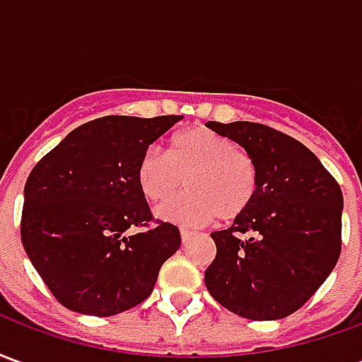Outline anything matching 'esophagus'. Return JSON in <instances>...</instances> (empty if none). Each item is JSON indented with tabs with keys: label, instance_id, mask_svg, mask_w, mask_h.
I'll use <instances>...</instances> for the list:
<instances>
[{
	"label": "esophagus",
	"instance_id": "obj_1",
	"mask_svg": "<svg viewBox=\"0 0 362 362\" xmlns=\"http://www.w3.org/2000/svg\"><path fill=\"white\" fill-rule=\"evenodd\" d=\"M180 236H182V240H184V243H188V240H192V238L196 236V233H194V230H189V228H182Z\"/></svg>",
	"mask_w": 362,
	"mask_h": 362
}]
</instances>
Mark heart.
<instances>
[{"instance_id": "b5f03b06", "label": "heart", "mask_w": 362, "mask_h": 362, "mask_svg": "<svg viewBox=\"0 0 362 362\" xmlns=\"http://www.w3.org/2000/svg\"><path fill=\"white\" fill-rule=\"evenodd\" d=\"M186 196L158 209V217L176 225H205L243 217L258 194L256 160L227 135L209 127H188L176 134L166 155L149 147L137 165V184L153 204H165L180 192Z\"/></svg>"}]
</instances>
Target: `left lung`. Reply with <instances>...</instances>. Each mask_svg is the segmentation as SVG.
<instances>
[{
    "label": "left lung",
    "mask_w": 362,
    "mask_h": 362,
    "mask_svg": "<svg viewBox=\"0 0 362 362\" xmlns=\"http://www.w3.org/2000/svg\"><path fill=\"white\" fill-rule=\"evenodd\" d=\"M238 143L258 166L250 209L211 238L217 256L205 269L207 291L248 320H281L298 310L341 252L339 184L303 143L254 122H207Z\"/></svg>",
    "instance_id": "1"
}]
</instances>
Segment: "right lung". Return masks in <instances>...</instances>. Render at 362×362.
<instances>
[{
	"instance_id": "obj_1",
	"label": "right lung",
	"mask_w": 362,
	"mask_h": 362,
	"mask_svg": "<svg viewBox=\"0 0 362 362\" xmlns=\"http://www.w3.org/2000/svg\"><path fill=\"white\" fill-rule=\"evenodd\" d=\"M182 116H104L75 127L25 184L21 238L52 295L69 310L114 316L153 293L180 248L173 223L147 227L137 165Z\"/></svg>"
}]
</instances>
